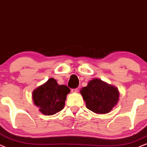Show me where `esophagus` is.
<instances>
[{"instance_id":"esophagus-1","label":"esophagus","mask_w":147,"mask_h":147,"mask_svg":"<svg viewBox=\"0 0 147 147\" xmlns=\"http://www.w3.org/2000/svg\"><path fill=\"white\" fill-rule=\"evenodd\" d=\"M78 88H75V89H72V93H77V92H78Z\"/></svg>"}]
</instances>
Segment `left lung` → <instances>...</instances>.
Returning a JSON list of instances; mask_svg holds the SVG:
<instances>
[{
    "label": "left lung",
    "mask_w": 147,
    "mask_h": 147,
    "mask_svg": "<svg viewBox=\"0 0 147 147\" xmlns=\"http://www.w3.org/2000/svg\"><path fill=\"white\" fill-rule=\"evenodd\" d=\"M80 93L87 109L97 114L110 113L119 99V92L116 87L96 78L89 81Z\"/></svg>",
    "instance_id": "obj_1"
}]
</instances>
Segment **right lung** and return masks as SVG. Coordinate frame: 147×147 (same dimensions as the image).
Here are the masks:
<instances>
[{
  "label": "right lung",
  "instance_id": "1",
  "mask_svg": "<svg viewBox=\"0 0 147 147\" xmlns=\"http://www.w3.org/2000/svg\"><path fill=\"white\" fill-rule=\"evenodd\" d=\"M70 90L66 85H58L53 78H50L32 92L34 104L45 115H53L64 109L67 94Z\"/></svg>",
  "mask_w": 147,
  "mask_h": 147
}]
</instances>
